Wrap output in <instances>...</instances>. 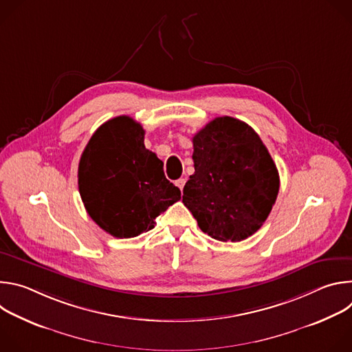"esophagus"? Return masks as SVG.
<instances>
[{
    "instance_id": "esophagus-1",
    "label": "esophagus",
    "mask_w": 352,
    "mask_h": 352,
    "mask_svg": "<svg viewBox=\"0 0 352 352\" xmlns=\"http://www.w3.org/2000/svg\"><path fill=\"white\" fill-rule=\"evenodd\" d=\"M185 182H186V181H185V178H179V179H177V181H175V185L182 190V189H184Z\"/></svg>"
}]
</instances>
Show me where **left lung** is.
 Masks as SVG:
<instances>
[{"label":"left lung","instance_id":"8db88e82","mask_svg":"<svg viewBox=\"0 0 352 352\" xmlns=\"http://www.w3.org/2000/svg\"><path fill=\"white\" fill-rule=\"evenodd\" d=\"M195 173L182 204L212 238L239 242L266 221L277 199V167L259 135L243 121L219 117L192 139Z\"/></svg>","mask_w":352,"mask_h":352}]
</instances>
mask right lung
Here are the masks:
<instances>
[{"label": "right lung", "mask_w": 352, "mask_h": 352, "mask_svg": "<svg viewBox=\"0 0 352 352\" xmlns=\"http://www.w3.org/2000/svg\"><path fill=\"white\" fill-rule=\"evenodd\" d=\"M143 142L142 125L120 116L97 128L80 156L78 185L86 212L116 238L152 230L156 217L181 199L163 162Z\"/></svg>", "instance_id": "right-lung-1"}]
</instances>
